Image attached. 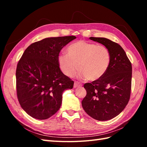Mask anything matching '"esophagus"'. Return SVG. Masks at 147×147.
<instances>
[{
  "instance_id": "34e87169",
  "label": "esophagus",
  "mask_w": 147,
  "mask_h": 147,
  "mask_svg": "<svg viewBox=\"0 0 147 147\" xmlns=\"http://www.w3.org/2000/svg\"><path fill=\"white\" fill-rule=\"evenodd\" d=\"M82 86V83H80V82H74V88H78V87H80Z\"/></svg>"
}]
</instances>
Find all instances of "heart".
<instances>
[{
    "label": "heart",
    "mask_w": 147,
    "mask_h": 147,
    "mask_svg": "<svg viewBox=\"0 0 147 147\" xmlns=\"http://www.w3.org/2000/svg\"><path fill=\"white\" fill-rule=\"evenodd\" d=\"M67 51V54L59 55L58 64L69 77L73 76L79 69L81 77L97 80L106 73L111 63V52L104 45L79 40L69 46Z\"/></svg>",
    "instance_id": "heart-1"
}]
</instances>
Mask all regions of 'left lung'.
<instances>
[{
  "mask_svg": "<svg viewBox=\"0 0 147 147\" xmlns=\"http://www.w3.org/2000/svg\"><path fill=\"white\" fill-rule=\"evenodd\" d=\"M90 39L106 47L111 52V61L101 78L84 85L86 95L82 100V107L87 114L96 120H110L119 114L129 102L131 63L118 43L105 38Z\"/></svg>",
  "mask_w": 147,
  "mask_h": 147,
  "instance_id": "8db88e82",
  "label": "left lung"
}]
</instances>
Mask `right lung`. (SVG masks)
<instances>
[{
	"mask_svg": "<svg viewBox=\"0 0 147 147\" xmlns=\"http://www.w3.org/2000/svg\"><path fill=\"white\" fill-rule=\"evenodd\" d=\"M76 38L51 37L35 42L19 61L16 72L18 101L32 117H51L61 107L63 92L73 88L74 82L62 73L58 57L61 49Z\"/></svg>",
	"mask_w": 147,
	"mask_h": 147,
	"instance_id": "add662e5",
	"label": "right lung"
}]
</instances>
